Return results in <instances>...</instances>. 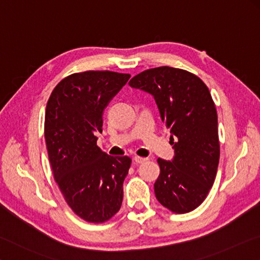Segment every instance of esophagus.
Returning a JSON list of instances; mask_svg holds the SVG:
<instances>
[{"label":"esophagus","instance_id":"obj_1","mask_svg":"<svg viewBox=\"0 0 260 260\" xmlns=\"http://www.w3.org/2000/svg\"><path fill=\"white\" fill-rule=\"evenodd\" d=\"M134 160L137 162V163H145L147 161V158L146 157H143V156H138V155H136L135 157H134Z\"/></svg>","mask_w":260,"mask_h":260}]
</instances>
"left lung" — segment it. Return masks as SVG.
Listing matches in <instances>:
<instances>
[{
  "label": "left lung",
  "instance_id": "1",
  "mask_svg": "<svg viewBox=\"0 0 260 260\" xmlns=\"http://www.w3.org/2000/svg\"><path fill=\"white\" fill-rule=\"evenodd\" d=\"M129 84L154 95L172 135L174 160L157 158V201L174 213L193 211L206 200L219 163L217 111L210 91L193 73L169 66L139 73Z\"/></svg>",
  "mask_w": 260,
  "mask_h": 260
}]
</instances>
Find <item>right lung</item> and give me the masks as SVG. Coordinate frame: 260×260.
<instances>
[{
	"instance_id": "add662e5",
	"label": "right lung",
	"mask_w": 260,
	"mask_h": 260,
	"mask_svg": "<svg viewBox=\"0 0 260 260\" xmlns=\"http://www.w3.org/2000/svg\"><path fill=\"white\" fill-rule=\"evenodd\" d=\"M130 74L74 73L52 90L45 109L44 137L53 178L72 211L102 224L120 210L129 156H109L97 146L103 112Z\"/></svg>"
}]
</instances>
